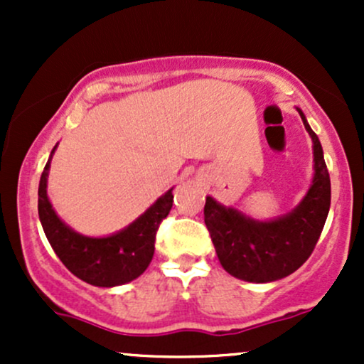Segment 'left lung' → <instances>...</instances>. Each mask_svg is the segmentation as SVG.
I'll return each instance as SVG.
<instances>
[{"label": "left lung", "mask_w": 364, "mask_h": 364, "mask_svg": "<svg viewBox=\"0 0 364 364\" xmlns=\"http://www.w3.org/2000/svg\"><path fill=\"white\" fill-rule=\"evenodd\" d=\"M313 140L315 176L298 207L279 219H250L236 208L207 196L203 215L220 265L228 274L248 282H272L298 270L310 258L330 208V176L321 144L298 109Z\"/></svg>", "instance_id": "obj_1"}]
</instances>
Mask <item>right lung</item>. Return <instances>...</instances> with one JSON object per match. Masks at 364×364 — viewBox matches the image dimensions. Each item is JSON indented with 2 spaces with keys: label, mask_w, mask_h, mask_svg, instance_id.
I'll return each mask as SVG.
<instances>
[{
  "label": "right lung",
  "mask_w": 364,
  "mask_h": 364,
  "mask_svg": "<svg viewBox=\"0 0 364 364\" xmlns=\"http://www.w3.org/2000/svg\"><path fill=\"white\" fill-rule=\"evenodd\" d=\"M51 157L39 181V219L63 265L78 279L99 287L121 286L144 274L152 262L159 225L173 207V190L162 195L123 231L106 237L82 236L63 223L48 198L46 188Z\"/></svg>",
  "instance_id": "add662e5"
}]
</instances>
